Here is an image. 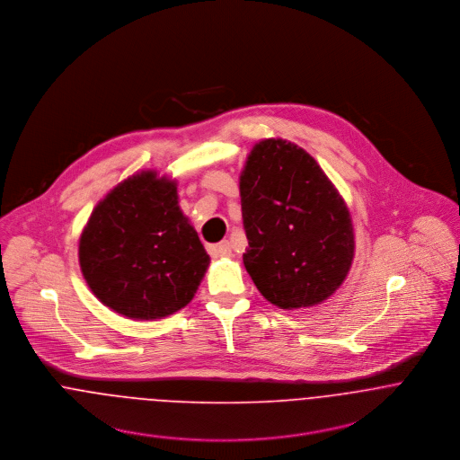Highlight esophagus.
Instances as JSON below:
<instances>
[{"label":"esophagus","mask_w":460,"mask_h":460,"mask_svg":"<svg viewBox=\"0 0 460 460\" xmlns=\"http://www.w3.org/2000/svg\"><path fill=\"white\" fill-rule=\"evenodd\" d=\"M208 252L213 255V257H229V255H231V245H229V242L226 240V242L209 245V247H208Z\"/></svg>","instance_id":"esophagus-1"}]
</instances>
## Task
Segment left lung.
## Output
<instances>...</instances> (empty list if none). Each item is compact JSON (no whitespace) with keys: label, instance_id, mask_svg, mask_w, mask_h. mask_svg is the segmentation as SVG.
I'll return each mask as SVG.
<instances>
[{"label":"left lung","instance_id":"left-lung-1","mask_svg":"<svg viewBox=\"0 0 460 460\" xmlns=\"http://www.w3.org/2000/svg\"><path fill=\"white\" fill-rule=\"evenodd\" d=\"M240 196L243 264L259 293L289 310L332 296L351 268L355 234L317 162L282 139L261 141L240 176Z\"/></svg>","mask_w":460,"mask_h":460}]
</instances>
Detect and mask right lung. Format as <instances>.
<instances>
[{
  "label": "right lung",
  "instance_id": "right-lung-1",
  "mask_svg": "<svg viewBox=\"0 0 460 460\" xmlns=\"http://www.w3.org/2000/svg\"><path fill=\"white\" fill-rule=\"evenodd\" d=\"M79 262L103 305L130 319H160L194 298L209 255L178 206L174 181L148 171L93 209Z\"/></svg>",
  "mask_w": 460,
  "mask_h": 460
}]
</instances>
